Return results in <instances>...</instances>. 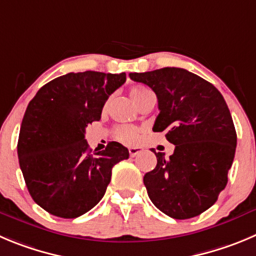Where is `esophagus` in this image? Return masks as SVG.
Segmentation results:
<instances>
[{"label": "esophagus", "mask_w": 256, "mask_h": 256, "mask_svg": "<svg viewBox=\"0 0 256 256\" xmlns=\"http://www.w3.org/2000/svg\"><path fill=\"white\" fill-rule=\"evenodd\" d=\"M142 149L140 146H134V148H128V152H130V156H136V155L142 152Z\"/></svg>", "instance_id": "esophagus-1"}]
</instances>
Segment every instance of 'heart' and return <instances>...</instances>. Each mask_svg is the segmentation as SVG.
<instances>
[{"mask_svg":"<svg viewBox=\"0 0 256 256\" xmlns=\"http://www.w3.org/2000/svg\"><path fill=\"white\" fill-rule=\"evenodd\" d=\"M148 92H150V90L148 87H145V86H134L130 90V96L131 98H132L134 104H138V102H139ZM114 138H116L118 142H125V144H134V142H136L138 139H139V130H138V128H135V126H118V128H114Z\"/></svg>","mask_w":256,"mask_h":256,"instance_id":"1","label":"heart"}]
</instances>
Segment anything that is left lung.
Returning a JSON list of instances; mask_svg holds the SVG:
<instances>
[{
	"label": "left lung",
	"instance_id": "1",
	"mask_svg": "<svg viewBox=\"0 0 256 256\" xmlns=\"http://www.w3.org/2000/svg\"><path fill=\"white\" fill-rule=\"evenodd\" d=\"M130 78L154 90L160 112L152 131H166L176 145L169 158L152 150L156 166L144 176L149 198L172 218L198 216L228 184L238 142L230 110L214 84L186 69L166 66Z\"/></svg>",
	"mask_w": 256,
	"mask_h": 256
}]
</instances>
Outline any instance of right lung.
<instances>
[{"instance_id": "1", "label": "right lung", "mask_w": 256, "mask_h": 256, "mask_svg": "<svg viewBox=\"0 0 256 256\" xmlns=\"http://www.w3.org/2000/svg\"><path fill=\"white\" fill-rule=\"evenodd\" d=\"M125 80V73H68L42 86L28 104L18 163L30 196L49 214L76 218L92 210L104 196L114 164L128 158L120 142L92 152L84 139L86 128L100 121L110 94Z\"/></svg>"}]
</instances>
